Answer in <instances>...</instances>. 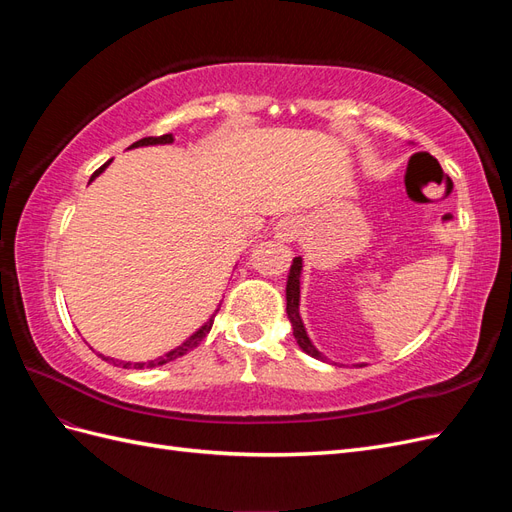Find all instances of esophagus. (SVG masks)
<instances>
[{"label":"esophagus","mask_w":512,"mask_h":512,"mask_svg":"<svg viewBox=\"0 0 512 512\" xmlns=\"http://www.w3.org/2000/svg\"><path fill=\"white\" fill-rule=\"evenodd\" d=\"M303 230V224L299 218H292V215H286V218H282L280 222L275 224V239L277 241H284V243H290L294 239H299Z\"/></svg>","instance_id":"34e87169"}]
</instances>
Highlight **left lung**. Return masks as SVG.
<instances>
[{
    "label": "left lung",
    "mask_w": 512,
    "mask_h": 512,
    "mask_svg": "<svg viewBox=\"0 0 512 512\" xmlns=\"http://www.w3.org/2000/svg\"><path fill=\"white\" fill-rule=\"evenodd\" d=\"M301 271H303V258L297 256L292 260L290 265V273H288V282H286V314L288 320L292 324V335L297 339V344L303 352H307L309 356H314V359H324L322 352L316 350V346L312 344V339L307 337L305 331V324L301 320L299 314V301H301Z\"/></svg>",
    "instance_id": "1"
}]
</instances>
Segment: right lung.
I'll return each mask as SVG.
<instances>
[{
  "label": "right lung",
  "mask_w": 512,
  "mask_h": 512,
  "mask_svg": "<svg viewBox=\"0 0 512 512\" xmlns=\"http://www.w3.org/2000/svg\"><path fill=\"white\" fill-rule=\"evenodd\" d=\"M175 138H173V134H162V136H147V138H141V141H136L134 145H130V149H134V147H149V145H170L173 143ZM111 164V160H108L104 166H100L94 175H91V179L89 181H94L102 170ZM213 318H215V314L203 324V327H200L196 333H192L188 339H185V342L181 344V346H177V348H173L170 352H166L164 356H158V359H153V361H147V363H126V361H115V359H111V356H104V354H98V356H102L104 361H108V363H119V365H123L126 369H130V367H134V369H145V367H158V365H164V363H170V361H175V359H179V356H183V354H188L190 350H194L200 342H203V337H207V333L211 331V327H213Z\"/></svg>",
  "instance_id": "add662e5"
}]
</instances>
